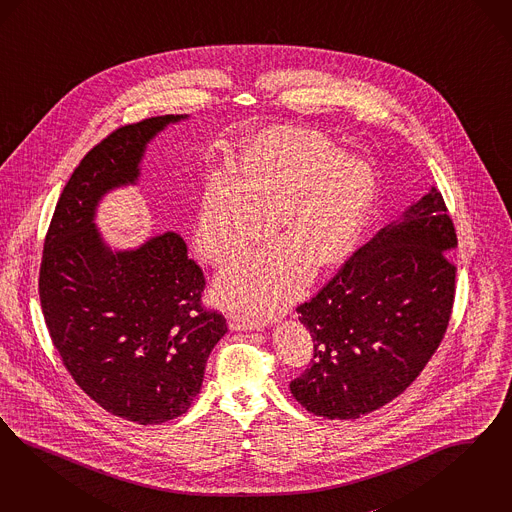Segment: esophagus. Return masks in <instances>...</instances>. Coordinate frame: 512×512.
<instances>
[{"mask_svg": "<svg viewBox=\"0 0 512 512\" xmlns=\"http://www.w3.org/2000/svg\"><path fill=\"white\" fill-rule=\"evenodd\" d=\"M228 322L231 330H258L260 328V321L248 319V317L239 315V313H231Z\"/></svg>", "mask_w": 512, "mask_h": 512, "instance_id": "obj_1", "label": "esophagus"}]
</instances>
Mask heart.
<instances>
[{
  "mask_svg": "<svg viewBox=\"0 0 512 512\" xmlns=\"http://www.w3.org/2000/svg\"><path fill=\"white\" fill-rule=\"evenodd\" d=\"M374 174L322 134L273 129L239 159V176L207 184L195 226L197 252L216 267L233 262L267 235L273 218L281 243L237 262L220 277L222 302L250 315L281 309L300 290L307 262L340 264L359 237Z\"/></svg>",
  "mask_w": 512,
  "mask_h": 512,
  "instance_id": "obj_1",
  "label": "heart"
}]
</instances>
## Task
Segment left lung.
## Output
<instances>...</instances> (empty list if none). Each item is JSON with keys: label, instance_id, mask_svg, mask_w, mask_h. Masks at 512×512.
Masks as SVG:
<instances>
[{"label": "left lung", "instance_id": "obj_1", "mask_svg": "<svg viewBox=\"0 0 512 512\" xmlns=\"http://www.w3.org/2000/svg\"><path fill=\"white\" fill-rule=\"evenodd\" d=\"M455 247L444 197L431 188L298 305L313 359L290 391L307 412L357 419L412 385L450 324Z\"/></svg>", "mask_w": 512, "mask_h": 512}]
</instances>
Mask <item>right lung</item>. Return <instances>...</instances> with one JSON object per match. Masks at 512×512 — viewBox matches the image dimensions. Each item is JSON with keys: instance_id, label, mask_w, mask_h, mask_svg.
<instances>
[{"instance_id": "right-lung-1", "label": "right lung", "mask_w": 512, "mask_h": 512, "mask_svg": "<svg viewBox=\"0 0 512 512\" xmlns=\"http://www.w3.org/2000/svg\"><path fill=\"white\" fill-rule=\"evenodd\" d=\"M182 115L123 125L87 153L60 193L43 243L39 300L53 345L106 412L140 425L188 412L226 317L203 305L205 275L180 235L112 252L96 231L100 197L133 184L146 144Z\"/></svg>"}]
</instances>
